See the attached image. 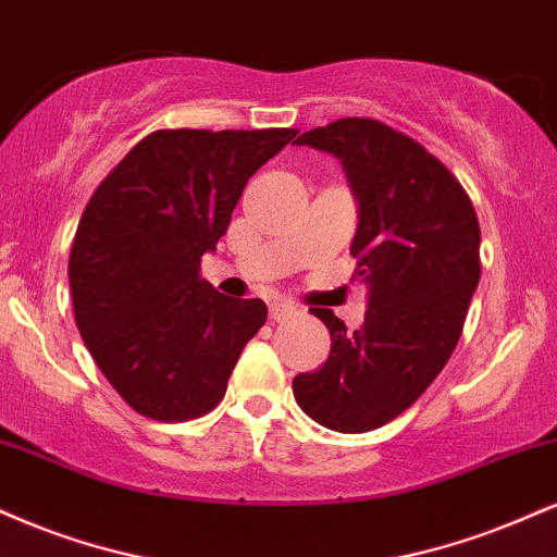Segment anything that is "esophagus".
<instances>
[{
	"label": "esophagus",
	"mask_w": 557,
	"mask_h": 557,
	"mask_svg": "<svg viewBox=\"0 0 557 557\" xmlns=\"http://www.w3.org/2000/svg\"><path fill=\"white\" fill-rule=\"evenodd\" d=\"M293 313H296V308H290V306H283V304L270 306V319L272 321H285V319H290Z\"/></svg>",
	"instance_id": "obj_1"
}]
</instances>
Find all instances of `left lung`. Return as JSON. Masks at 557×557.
I'll return each mask as SVG.
<instances>
[{"label":"left lung","mask_w":557,"mask_h":557,"mask_svg":"<svg viewBox=\"0 0 557 557\" xmlns=\"http://www.w3.org/2000/svg\"><path fill=\"white\" fill-rule=\"evenodd\" d=\"M296 145L343 163L358 205L352 277L368 311L347 332L330 308H313L332 350L293 379V394L319 425L366 433L405 412L451 358L480 283L478 214L438 158L376 119H339Z\"/></svg>","instance_id":"1"}]
</instances>
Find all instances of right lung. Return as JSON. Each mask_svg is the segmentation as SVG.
<instances>
[{
	"mask_svg": "<svg viewBox=\"0 0 557 557\" xmlns=\"http://www.w3.org/2000/svg\"><path fill=\"white\" fill-rule=\"evenodd\" d=\"M296 129H160L129 150L87 202L70 253L77 330L132 410L202 418L225 397L264 300L199 277L246 181Z\"/></svg>",
	"mask_w": 557,
	"mask_h": 557,
	"instance_id": "obj_1",
	"label": "right lung"
}]
</instances>
